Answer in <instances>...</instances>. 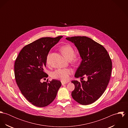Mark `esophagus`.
I'll return each instance as SVG.
<instances>
[{
  "label": "esophagus",
  "mask_w": 128,
  "mask_h": 128,
  "mask_svg": "<svg viewBox=\"0 0 128 128\" xmlns=\"http://www.w3.org/2000/svg\"><path fill=\"white\" fill-rule=\"evenodd\" d=\"M68 81H61V83H62V84L63 85H64V84H66L68 83Z\"/></svg>",
  "instance_id": "obj_1"
}]
</instances>
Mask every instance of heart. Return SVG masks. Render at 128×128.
<instances>
[{"instance_id":"heart-1","label":"heart","mask_w":128,"mask_h":128,"mask_svg":"<svg viewBox=\"0 0 128 128\" xmlns=\"http://www.w3.org/2000/svg\"><path fill=\"white\" fill-rule=\"evenodd\" d=\"M60 50L63 54L68 60H76L75 57V51L73 47L70 45H66L61 47ZM50 54H49L46 58L47 64H49L50 62ZM72 71L70 68H59L55 70L51 73L52 78L56 79H60L62 81H67L70 78V75L72 73Z\"/></svg>"}]
</instances>
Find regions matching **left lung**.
<instances>
[{
	"mask_svg": "<svg viewBox=\"0 0 128 128\" xmlns=\"http://www.w3.org/2000/svg\"><path fill=\"white\" fill-rule=\"evenodd\" d=\"M77 48L82 58L75 77L87 81H72L75 89L72 92L73 99L82 105H88L98 100L104 92L112 70V62L104 47L86 36L66 37Z\"/></svg>",
	"mask_w": 128,
	"mask_h": 128,
	"instance_id": "1",
	"label": "left lung"
}]
</instances>
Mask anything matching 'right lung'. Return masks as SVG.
Listing matches in <instances>:
<instances>
[{
    "label": "right lung",
    "instance_id": "obj_1",
    "mask_svg": "<svg viewBox=\"0 0 128 128\" xmlns=\"http://www.w3.org/2000/svg\"><path fill=\"white\" fill-rule=\"evenodd\" d=\"M62 37H42L25 46L20 51L14 65L15 77L19 89L33 105L45 107L55 98L62 85L60 81L41 82L48 75L44 72L50 49Z\"/></svg>",
    "mask_w": 128,
    "mask_h": 128
}]
</instances>
